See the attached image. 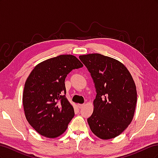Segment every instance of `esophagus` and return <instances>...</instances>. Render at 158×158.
I'll list each match as a JSON object with an SVG mask.
<instances>
[{"instance_id": "34e87169", "label": "esophagus", "mask_w": 158, "mask_h": 158, "mask_svg": "<svg viewBox=\"0 0 158 158\" xmlns=\"http://www.w3.org/2000/svg\"><path fill=\"white\" fill-rule=\"evenodd\" d=\"M84 106V104H78V107H79L80 109L83 107Z\"/></svg>"}]
</instances>
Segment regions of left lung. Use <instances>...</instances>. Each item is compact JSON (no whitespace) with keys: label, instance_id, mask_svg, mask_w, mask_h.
I'll use <instances>...</instances> for the list:
<instances>
[{"label":"left lung","instance_id":"8db88e82","mask_svg":"<svg viewBox=\"0 0 158 158\" xmlns=\"http://www.w3.org/2000/svg\"><path fill=\"white\" fill-rule=\"evenodd\" d=\"M96 89L94 111L88 118L91 131L103 140L113 138L131 123L137 101L136 85L125 66L98 53L81 55Z\"/></svg>","mask_w":158,"mask_h":158}]
</instances>
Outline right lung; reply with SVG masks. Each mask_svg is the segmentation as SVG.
I'll return each instance as SVG.
<instances>
[{
	"label": "right lung",
	"mask_w": 158,
	"mask_h": 158,
	"mask_svg": "<svg viewBox=\"0 0 158 158\" xmlns=\"http://www.w3.org/2000/svg\"><path fill=\"white\" fill-rule=\"evenodd\" d=\"M82 66L75 56L61 55L41 62L31 72L23 89V106L27 121L41 135L56 138L66 130L74 111L65 96V78Z\"/></svg>",
	"instance_id": "obj_1"
}]
</instances>
